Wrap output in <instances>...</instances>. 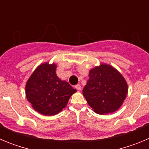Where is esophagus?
<instances>
[{"label":"esophagus","instance_id":"obj_1","mask_svg":"<svg viewBox=\"0 0 149 149\" xmlns=\"http://www.w3.org/2000/svg\"><path fill=\"white\" fill-rule=\"evenodd\" d=\"M74 87H75V89H77V90H78V91H80L81 89V86L80 85V84H77V85H76Z\"/></svg>","mask_w":149,"mask_h":149}]
</instances>
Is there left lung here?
<instances>
[{
    "label": "left lung",
    "mask_w": 149,
    "mask_h": 149,
    "mask_svg": "<svg viewBox=\"0 0 149 149\" xmlns=\"http://www.w3.org/2000/svg\"><path fill=\"white\" fill-rule=\"evenodd\" d=\"M125 79L112 65L101 63L89 72L83 95L95 113H111L120 108L127 94Z\"/></svg>",
    "instance_id": "left-lung-1"
}]
</instances>
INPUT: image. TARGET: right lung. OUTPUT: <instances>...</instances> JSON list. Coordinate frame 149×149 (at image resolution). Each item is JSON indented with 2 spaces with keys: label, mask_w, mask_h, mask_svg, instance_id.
Masks as SVG:
<instances>
[{
  "label": "right lung",
  "mask_w": 149,
  "mask_h": 149,
  "mask_svg": "<svg viewBox=\"0 0 149 149\" xmlns=\"http://www.w3.org/2000/svg\"><path fill=\"white\" fill-rule=\"evenodd\" d=\"M55 63H42L26 83L25 93L33 108L45 116H54L66 107L77 92L65 81L56 76Z\"/></svg>",
  "instance_id": "obj_1"
}]
</instances>
